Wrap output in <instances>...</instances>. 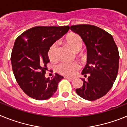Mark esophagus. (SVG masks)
I'll return each instance as SVG.
<instances>
[{
  "label": "esophagus",
  "instance_id": "1",
  "mask_svg": "<svg viewBox=\"0 0 127 127\" xmlns=\"http://www.w3.org/2000/svg\"><path fill=\"white\" fill-rule=\"evenodd\" d=\"M65 78L66 79H70V80H73L74 79V77H69V76H65Z\"/></svg>",
  "mask_w": 127,
  "mask_h": 127
}]
</instances>
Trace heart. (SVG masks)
<instances>
[{"label": "heart", "instance_id": "b5f03b06", "mask_svg": "<svg viewBox=\"0 0 127 127\" xmlns=\"http://www.w3.org/2000/svg\"><path fill=\"white\" fill-rule=\"evenodd\" d=\"M65 41L72 50L75 52H78L83 47V42L79 35L72 33L67 35ZM48 57L51 61L56 62L58 59V44L55 42L50 46L48 50ZM80 68V65L76 62H62L57 67V70L60 74L67 76H73Z\"/></svg>", "mask_w": 127, "mask_h": 127}]
</instances>
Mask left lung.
I'll return each instance as SVG.
<instances>
[{
    "label": "left lung",
    "instance_id": "8db88e82",
    "mask_svg": "<svg viewBox=\"0 0 127 127\" xmlns=\"http://www.w3.org/2000/svg\"><path fill=\"white\" fill-rule=\"evenodd\" d=\"M83 40L87 48V64L81 74L83 85L76 90L84 99L95 100L104 97L112 88L119 67L118 49L111 35L100 28L87 24L70 27Z\"/></svg>",
    "mask_w": 127,
    "mask_h": 127
}]
</instances>
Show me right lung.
<instances>
[{
  "label": "right lung",
  "mask_w": 127,
  "mask_h": 127,
  "mask_svg": "<svg viewBox=\"0 0 127 127\" xmlns=\"http://www.w3.org/2000/svg\"><path fill=\"white\" fill-rule=\"evenodd\" d=\"M69 26H37L25 31L16 39L11 56L16 81L28 96L43 100L50 98L64 77L56 73L45 77L50 60L48 50L51 44L65 34Z\"/></svg>",
  "instance_id": "obj_1"
}]
</instances>
